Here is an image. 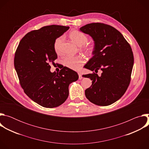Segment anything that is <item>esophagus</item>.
<instances>
[{
	"mask_svg": "<svg viewBox=\"0 0 149 149\" xmlns=\"http://www.w3.org/2000/svg\"><path fill=\"white\" fill-rule=\"evenodd\" d=\"M78 76H79V79H81L82 78L81 73L80 72H78Z\"/></svg>",
	"mask_w": 149,
	"mask_h": 149,
	"instance_id": "1",
	"label": "esophagus"
}]
</instances>
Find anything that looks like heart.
<instances>
[{"mask_svg": "<svg viewBox=\"0 0 149 149\" xmlns=\"http://www.w3.org/2000/svg\"><path fill=\"white\" fill-rule=\"evenodd\" d=\"M70 37L75 44L81 47V49L85 53L88 55L93 54L94 51V46L93 44H86L88 39L87 35L79 31L74 30L70 32ZM62 39L63 37L61 36L56 38L54 42V48L56 53H59V52ZM63 63L67 67L72 70H77L83 64L84 59L81 56H67L63 59Z\"/></svg>", "mask_w": 149, "mask_h": 149, "instance_id": "1", "label": "heart"}]
</instances>
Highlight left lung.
Returning a JSON list of instances; mask_svg holds the SVG:
<instances>
[{
    "instance_id": "left-lung-1",
    "label": "left lung",
    "mask_w": 149,
    "mask_h": 149,
    "mask_svg": "<svg viewBox=\"0 0 149 149\" xmlns=\"http://www.w3.org/2000/svg\"><path fill=\"white\" fill-rule=\"evenodd\" d=\"M79 30L94 41L93 56L84 68L102 71L100 77L94 72L84 75L93 81L85 94L95 105H111L124 95L130 84L134 63L132 48L123 35L110 25L92 23Z\"/></svg>"
}]
</instances>
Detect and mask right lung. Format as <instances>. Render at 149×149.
I'll return each mask as SVG.
<instances>
[{
  "mask_svg": "<svg viewBox=\"0 0 149 149\" xmlns=\"http://www.w3.org/2000/svg\"><path fill=\"white\" fill-rule=\"evenodd\" d=\"M69 26L49 25L28 33L20 41L15 54L14 65L25 93L34 102L46 108L58 107L69 95V85L78 79V74L63 67L51 72L57 54L55 39Z\"/></svg>",
  "mask_w": 149,
  "mask_h": 149,
  "instance_id": "1",
  "label": "right lung"
}]
</instances>
